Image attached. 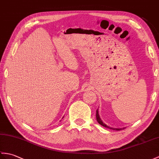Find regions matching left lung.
<instances>
[{"label": "left lung", "mask_w": 159, "mask_h": 159, "mask_svg": "<svg viewBox=\"0 0 159 159\" xmlns=\"http://www.w3.org/2000/svg\"><path fill=\"white\" fill-rule=\"evenodd\" d=\"M96 110V119H97V121L98 122V123L99 124H100L101 125H102V126H104V127H108V128H110V127H108V126H107V125H106V124H104V123H103L102 122V120H101V119H100V117H99V113H98V110ZM110 129H112V128H110ZM124 129V128H123ZM112 129H114V130H116V131H120V130H122V129H116V128H113Z\"/></svg>", "instance_id": "obj_1"}]
</instances>
